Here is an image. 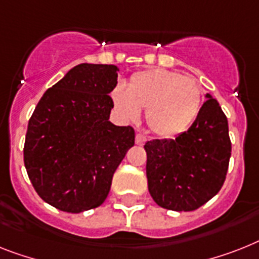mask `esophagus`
I'll return each instance as SVG.
<instances>
[{
	"label": "esophagus",
	"instance_id": "1",
	"mask_svg": "<svg viewBox=\"0 0 259 259\" xmlns=\"http://www.w3.org/2000/svg\"><path fill=\"white\" fill-rule=\"evenodd\" d=\"M145 142H147V138H145L144 135H142V134L136 135V138H135V143H136V144L143 145Z\"/></svg>",
	"mask_w": 259,
	"mask_h": 259
}]
</instances>
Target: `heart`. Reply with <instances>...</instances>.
<instances>
[{"label":"heart","mask_w":259,"mask_h":259,"mask_svg":"<svg viewBox=\"0 0 259 259\" xmlns=\"http://www.w3.org/2000/svg\"><path fill=\"white\" fill-rule=\"evenodd\" d=\"M115 110L125 120H136L145 110L149 130L159 136L173 138L193 124L201 108L202 89L196 79L165 68L135 72L125 89L111 91Z\"/></svg>","instance_id":"1"}]
</instances>
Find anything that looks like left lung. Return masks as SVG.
I'll return each mask as SVG.
<instances>
[{
    "mask_svg": "<svg viewBox=\"0 0 259 259\" xmlns=\"http://www.w3.org/2000/svg\"><path fill=\"white\" fill-rule=\"evenodd\" d=\"M205 96L188 131L144 145L148 191L161 208L196 210L224 185L232 155L228 119L219 102Z\"/></svg>",
    "mask_w": 259,
    "mask_h": 259,
    "instance_id": "left-lung-1",
    "label": "left lung"
}]
</instances>
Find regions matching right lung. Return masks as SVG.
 <instances>
[{
    "mask_svg": "<svg viewBox=\"0 0 259 259\" xmlns=\"http://www.w3.org/2000/svg\"><path fill=\"white\" fill-rule=\"evenodd\" d=\"M114 65L80 63L44 94L27 125L23 161L45 202L68 213L98 208L135 144L132 127L110 119Z\"/></svg>",
    "mask_w": 259,
    "mask_h": 259,
    "instance_id": "1",
    "label": "right lung"
}]
</instances>
